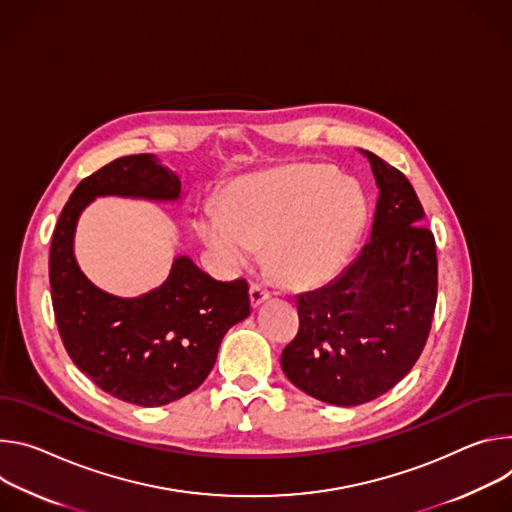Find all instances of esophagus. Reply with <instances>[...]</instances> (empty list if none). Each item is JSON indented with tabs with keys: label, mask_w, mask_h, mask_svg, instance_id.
<instances>
[{
	"label": "esophagus",
	"mask_w": 512,
	"mask_h": 512,
	"mask_svg": "<svg viewBox=\"0 0 512 512\" xmlns=\"http://www.w3.org/2000/svg\"><path fill=\"white\" fill-rule=\"evenodd\" d=\"M268 299H270V291L264 285H260V282H252V285H250V301H252V305L258 307V305H262Z\"/></svg>",
	"instance_id": "1"
}]
</instances>
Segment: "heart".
<instances>
[{
  "label": "heart",
  "instance_id": "heart-1",
  "mask_svg": "<svg viewBox=\"0 0 512 512\" xmlns=\"http://www.w3.org/2000/svg\"><path fill=\"white\" fill-rule=\"evenodd\" d=\"M368 201L327 164H287L242 179L199 221L203 240L232 266L264 250L270 274L307 289L331 278L360 240Z\"/></svg>",
  "mask_w": 512,
  "mask_h": 512
}]
</instances>
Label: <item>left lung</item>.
Segmentation results:
<instances>
[{
    "label": "left lung",
    "mask_w": 512,
    "mask_h": 512,
    "mask_svg": "<svg viewBox=\"0 0 512 512\" xmlns=\"http://www.w3.org/2000/svg\"><path fill=\"white\" fill-rule=\"evenodd\" d=\"M362 154L378 187L370 242L329 285L297 297L299 331L280 356L297 388L337 407L374 401L411 372L437 303L435 238L413 185Z\"/></svg>",
    "instance_id": "8db88e82"
}]
</instances>
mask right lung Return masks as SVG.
Returning a JSON list of instances; mask_svg holds the SVG:
<instances>
[{"mask_svg":"<svg viewBox=\"0 0 512 512\" xmlns=\"http://www.w3.org/2000/svg\"><path fill=\"white\" fill-rule=\"evenodd\" d=\"M101 195L177 201L181 181L154 154L122 156L83 179L56 221L48 276L67 354L101 390L138 407L168 405L211 372L225 331L250 315L248 282H221L189 256L142 297H113L81 272L73 238L81 211Z\"/></svg>","mask_w":512,"mask_h":512,"instance_id":"add662e5","label":"right lung"}]
</instances>
